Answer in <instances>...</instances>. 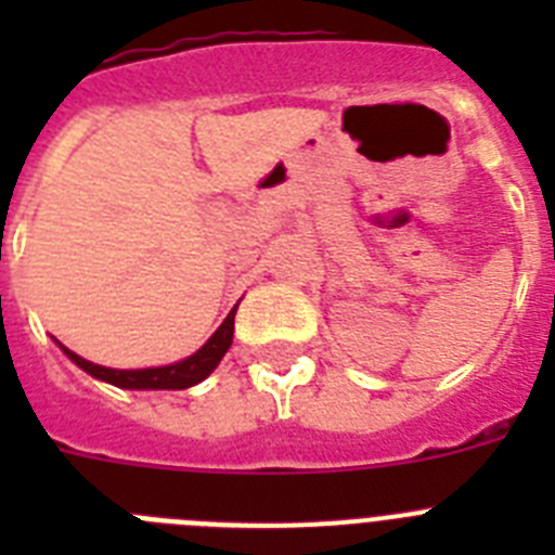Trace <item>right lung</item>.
Masks as SVG:
<instances>
[{
  "label": "right lung",
  "mask_w": 555,
  "mask_h": 555,
  "mask_svg": "<svg viewBox=\"0 0 555 555\" xmlns=\"http://www.w3.org/2000/svg\"><path fill=\"white\" fill-rule=\"evenodd\" d=\"M233 320L235 308L228 313V320L219 325V331L194 356L185 358V361H178V364L152 366V370H107V366L91 364V361L80 358L77 352L66 350V347L63 350L88 375L100 377L105 384L119 386V389H189V386L205 380L219 366L222 356L228 352L230 341H233Z\"/></svg>",
  "instance_id": "obj_1"
}]
</instances>
